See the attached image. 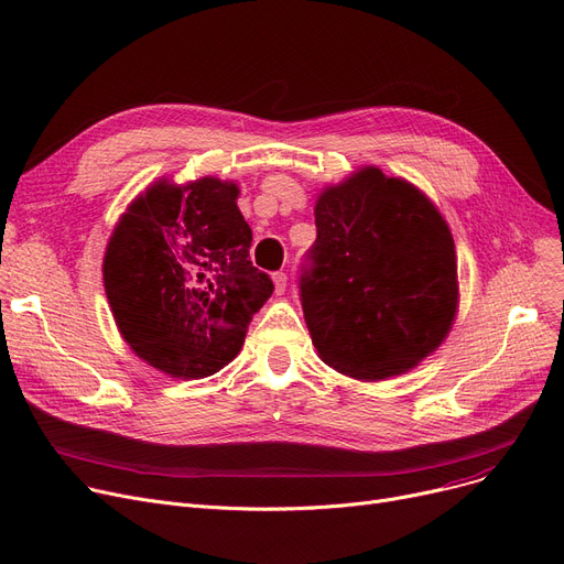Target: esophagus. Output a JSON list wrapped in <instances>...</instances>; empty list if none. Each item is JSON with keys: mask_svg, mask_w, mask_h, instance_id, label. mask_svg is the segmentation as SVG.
Returning <instances> with one entry per match:
<instances>
[{"mask_svg": "<svg viewBox=\"0 0 564 564\" xmlns=\"http://www.w3.org/2000/svg\"><path fill=\"white\" fill-rule=\"evenodd\" d=\"M272 281H274V292L276 294H283L285 292V285H288V276L283 272H274L272 274Z\"/></svg>", "mask_w": 564, "mask_h": 564, "instance_id": "34e87169", "label": "esophagus"}]
</instances>
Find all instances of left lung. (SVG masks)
<instances>
[{"label":"left lung","mask_w":564,"mask_h":564,"mask_svg":"<svg viewBox=\"0 0 564 564\" xmlns=\"http://www.w3.org/2000/svg\"><path fill=\"white\" fill-rule=\"evenodd\" d=\"M315 226L300 292L322 361L366 381L423 361L459 302L455 242L434 203L366 166L317 196Z\"/></svg>","instance_id":"1"}]
</instances>
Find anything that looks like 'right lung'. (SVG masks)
Instances as JSON below:
<instances>
[{
    "label": "right lung",
    "mask_w": 564,
    "mask_h": 564,
    "mask_svg": "<svg viewBox=\"0 0 564 564\" xmlns=\"http://www.w3.org/2000/svg\"><path fill=\"white\" fill-rule=\"evenodd\" d=\"M237 194L210 175L160 181L109 237L102 276L116 327L137 357L171 377L200 379L230 364L274 290L249 260Z\"/></svg>",
    "instance_id": "add662e5"
}]
</instances>
